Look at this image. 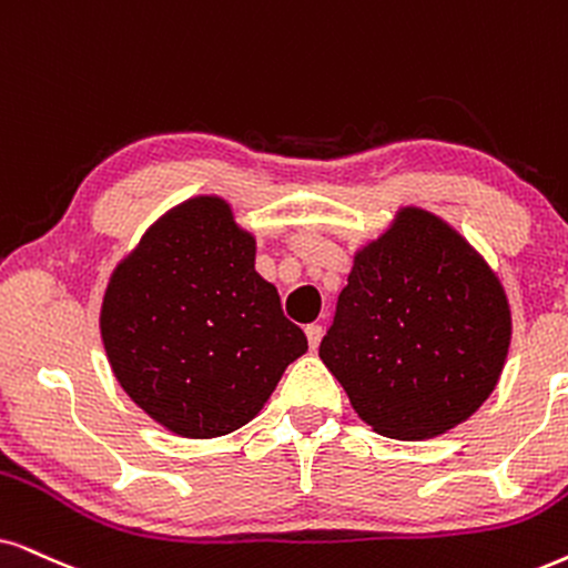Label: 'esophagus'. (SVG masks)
I'll use <instances>...</instances> for the list:
<instances>
[{"mask_svg": "<svg viewBox=\"0 0 568 568\" xmlns=\"http://www.w3.org/2000/svg\"><path fill=\"white\" fill-rule=\"evenodd\" d=\"M306 337H308V348H317L320 346V341H322V325H317V322H314V325H306Z\"/></svg>", "mask_w": 568, "mask_h": 568, "instance_id": "obj_1", "label": "esophagus"}]
</instances>
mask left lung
<instances>
[{
  "instance_id": "obj_1",
  "label": "left lung",
  "mask_w": 568,
  "mask_h": 568,
  "mask_svg": "<svg viewBox=\"0 0 568 568\" xmlns=\"http://www.w3.org/2000/svg\"><path fill=\"white\" fill-rule=\"evenodd\" d=\"M511 346L504 285L437 214L404 206L356 251L320 358L375 433L427 440L490 398Z\"/></svg>"
}]
</instances>
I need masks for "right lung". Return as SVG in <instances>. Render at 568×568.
<instances>
[{
    "label": "right lung",
    "mask_w": 568,
    "mask_h": 568,
    "mask_svg": "<svg viewBox=\"0 0 568 568\" xmlns=\"http://www.w3.org/2000/svg\"><path fill=\"white\" fill-rule=\"evenodd\" d=\"M256 241L220 196L172 206L118 264L102 341L118 383L172 435L220 437L254 419L306 335L254 270Z\"/></svg>",
    "instance_id": "1"
}]
</instances>
